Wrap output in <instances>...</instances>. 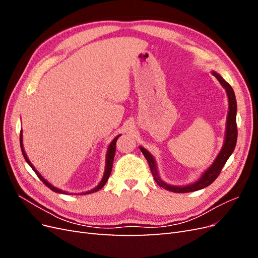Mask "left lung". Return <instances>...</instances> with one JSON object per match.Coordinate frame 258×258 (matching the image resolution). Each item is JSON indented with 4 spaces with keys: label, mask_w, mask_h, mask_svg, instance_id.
Segmentation results:
<instances>
[{
    "label": "left lung",
    "mask_w": 258,
    "mask_h": 258,
    "mask_svg": "<svg viewBox=\"0 0 258 258\" xmlns=\"http://www.w3.org/2000/svg\"><path fill=\"white\" fill-rule=\"evenodd\" d=\"M212 74L216 77L217 81L221 83V85L225 88L226 92H227L229 111H228V115H227V122H226L225 141H224V145L222 147V150H221L220 154L217 155V157L214 160V162L211 165V167H209L205 171L204 174L200 176L198 181H196L192 184L186 185V186H172V185H169V184L165 183L158 175L157 166H156V161L152 156V154L148 151H146L144 147L140 146V150H141V152L144 155V157L146 158V160L148 162V165H150L152 174L155 178L156 183H157L160 187H162V188H165L169 191H172V192L196 191V190L205 188V187L209 186L210 184H212L216 179V177L220 175L226 161L228 160L230 155L232 154L233 150H235V147H236L238 130H237V121H236L237 101H236L235 92H233V89L231 88V86L227 82H226L220 74H217L216 72H212Z\"/></svg>",
    "instance_id": "8db88e82"
}]
</instances>
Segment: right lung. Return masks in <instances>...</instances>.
<instances>
[{
	"label": "right lung",
	"instance_id": "1",
	"mask_svg": "<svg viewBox=\"0 0 258 258\" xmlns=\"http://www.w3.org/2000/svg\"><path fill=\"white\" fill-rule=\"evenodd\" d=\"M119 137H120V135H119V136H117V137L113 140L112 143L110 144V146H108V148H107V153H106V161H105V171H104L103 177H102V179H101V182L99 183V185H98L97 187H95V188H93V189L88 190V191H85V192H82L81 195H87V194H92V192H95V191H98L99 189L102 188V187L105 185V183L107 182V179H108V177H110L111 172H112L113 160H114L115 151H116V142H117V139H118ZM20 147H21V152H22L23 157H25L26 161L29 163V166L34 170V172L36 173V175L38 176V178H40L41 181H42L46 186H47L48 188H50L52 191H54V192H59V194H67V191H64V190H61V189L57 188V187H54V186H53V185H51L49 182L46 181V179H45V178L40 174V172H38V171L34 168V166L32 165V163H31V161H30V160H29V158L27 157V154H26L25 150H23V144H22V134H21V132H20Z\"/></svg>",
	"mask_w": 258,
	"mask_h": 258
}]
</instances>
